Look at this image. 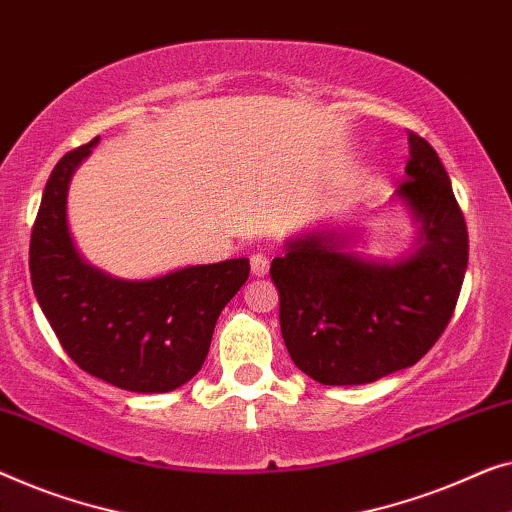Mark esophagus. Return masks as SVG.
I'll list each match as a JSON object with an SVG mask.
<instances>
[{"label": "esophagus", "instance_id": "1", "mask_svg": "<svg viewBox=\"0 0 512 512\" xmlns=\"http://www.w3.org/2000/svg\"><path fill=\"white\" fill-rule=\"evenodd\" d=\"M251 261V272L256 274V277H263V274H268L270 270V258L265 254H254L249 258Z\"/></svg>", "mask_w": 512, "mask_h": 512}]
</instances>
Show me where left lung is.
<instances>
[{
	"label": "left lung",
	"instance_id": "8db88e82",
	"mask_svg": "<svg viewBox=\"0 0 512 512\" xmlns=\"http://www.w3.org/2000/svg\"><path fill=\"white\" fill-rule=\"evenodd\" d=\"M409 133L397 196L422 221V244L395 265L362 261L309 233L272 261L281 335L300 372L362 385L406 369L448 328L469 263V231L434 147Z\"/></svg>",
	"mask_w": 512,
	"mask_h": 512
}]
</instances>
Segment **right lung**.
Instances as JSON below:
<instances>
[{
	"instance_id": "1",
	"label": "right lung",
	"mask_w": 512,
	"mask_h": 512,
	"mask_svg": "<svg viewBox=\"0 0 512 512\" xmlns=\"http://www.w3.org/2000/svg\"><path fill=\"white\" fill-rule=\"evenodd\" d=\"M92 143L66 152L48 177L29 240L34 295L69 358L131 392H170L194 379L214 323L249 277L247 258L122 281L78 256L66 226L71 173Z\"/></svg>"
}]
</instances>
